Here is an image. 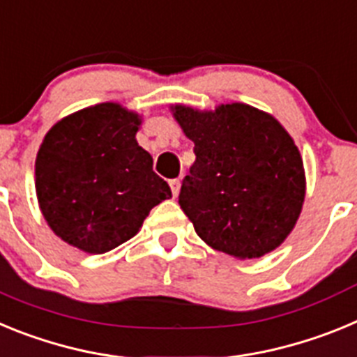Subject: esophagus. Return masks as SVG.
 Returning <instances> with one entry per match:
<instances>
[{"label":"esophagus","instance_id":"obj_1","mask_svg":"<svg viewBox=\"0 0 357 357\" xmlns=\"http://www.w3.org/2000/svg\"><path fill=\"white\" fill-rule=\"evenodd\" d=\"M169 188H172L173 197H178V193H181V178H173V181H169Z\"/></svg>","mask_w":357,"mask_h":357}]
</instances>
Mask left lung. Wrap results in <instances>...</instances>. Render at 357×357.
Returning <instances> with one entry per match:
<instances>
[{"label": "left lung", "mask_w": 357, "mask_h": 357, "mask_svg": "<svg viewBox=\"0 0 357 357\" xmlns=\"http://www.w3.org/2000/svg\"><path fill=\"white\" fill-rule=\"evenodd\" d=\"M197 160L178 204L214 250L254 259L275 250L301 216L304 164L273 116L245 103L214 110L173 107Z\"/></svg>", "instance_id": "left-lung-1"}]
</instances>
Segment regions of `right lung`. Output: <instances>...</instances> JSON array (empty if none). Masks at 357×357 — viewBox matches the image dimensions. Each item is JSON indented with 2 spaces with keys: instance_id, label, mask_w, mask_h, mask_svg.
<instances>
[{
  "instance_id": "obj_1",
  "label": "right lung",
  "mask_w": 357,
  "mask_h": 357,
  "mask_svg": "<svg viewBox=\"0 0 357 357\" xmlns=\"http://www.w3.org/2000/svg\"><path fill=\"white\" fill-rule=\"evenodd\" d=\"M141 118L98 103L61 119L36 160V191L50 229L87 254H105L137 234L172 189L137 144Z\"/></svg>"
}]
</instances>
